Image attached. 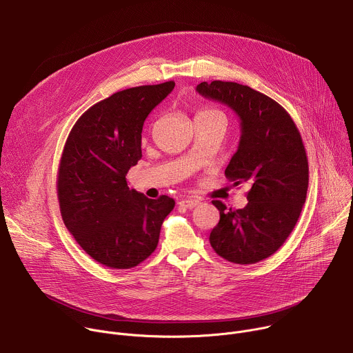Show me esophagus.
Here are the masks:
<instances>
[{
    "instance_id": "1",
    "label": "esophagus",
    "mask_w": 353,
    "mask_h": 353,
    "mask_svg": "<svg viewBox=\"0 0 353 353\" xmlns=\"http://www.w3.org/2000/svg\"><path fill=\"white\" fill-rule=\"evenodd\" d=\"M199 203H201L199 199H195V198H185V199L180 201V205H181V207H184V208L192 210V208H195Z\"/></svg>"
}]
</instances>
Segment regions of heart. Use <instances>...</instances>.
Segmentation results:
<instances>
[{"mask_svg": "<svg viewBox=\"0 0 353 353\" xmlns=\"http://www.w3.org/2000/svg\"><path fill=\"white\" fill-rule=\"evenodd\" d=\"M196 116H222V114L218 110L212 109V108H205V109L201 110Z\"/></svg>", "mask_w": 353, "mask_h": 353, "instance_id": "b5f03b06", "label": "heart"}]
</instances>
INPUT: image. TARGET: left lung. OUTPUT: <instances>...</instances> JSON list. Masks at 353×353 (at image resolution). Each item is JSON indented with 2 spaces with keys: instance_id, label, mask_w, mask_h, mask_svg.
Returning <instances> with one entry per match:
<instances>
[{
  "instance_id": "1",
  "label": "left lung",
  "mask_w": 353,
  "mask_h": 353,
  "mask_svg": "<svg viewBox=\"0 0 353 353\" xmlns=\"http://www.w3.org/2000/svg\"><path fill=\"white\" fill-rule=\"evenodd\" d=\"M198 93L228 105L240 117L241 137L225 176L245 183L248 204L219 210L210 234L215 253L234 264H256L272 256L292 233L309 187V162L290 114L270 96L236 82L196 85Z\"/></svg>"
}]
</instances>
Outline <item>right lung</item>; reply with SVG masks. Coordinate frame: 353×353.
Listing matches in <instances>:
<instances>
[{"mask_svg": "<svg viewBox=\"0 0 353 353\" xmlns=\"http://www.w3.org/2000/svg\"><path fill=\"white\" fill-rule=\"evenodd\" d=\"M174 82L124 89L89 108L65 141L57 174L63 221L94 261L130 270L154 253L174 199L130 190L125 176L138 163L148 114Z\"/></svg>", "mask_w": 353, "mask_h": 353, "instance_id": "add662e5", "label": "right lung"}]
</instances>
